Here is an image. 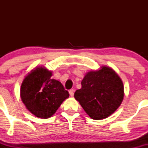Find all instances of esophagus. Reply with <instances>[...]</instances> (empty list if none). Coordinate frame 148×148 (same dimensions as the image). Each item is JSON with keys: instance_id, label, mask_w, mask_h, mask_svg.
Returning a JSON list of instances; mask_svg holds the SVG:
<instances>
[{"instance_id": "34e87169", "label": "esophagus", "mask_w": 148, "mask_h": 148, "mask_svg": "<svg viewBox=\"0 0 148 148\" xmlns=\"http://www.w3.org/2000/svg\"><path fill=\"white\" fill-rule=\"evenodd\" d=\"M69 95H70L71 97H73V96H74V89H71L69 91Z\"/></svg>"}]
</instances>
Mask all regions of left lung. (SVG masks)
<instances>
[{
  "label": "left lung",
  "instance_id": "1",
  "mask_svg": "<svg viewBox=\"0 0 148 148\" xmlns=\"http://www.w3.org/2000/svg\"><path fill=\"white\" fill-rule=\"evenodd\" d=\"M123 97V81L113 69L106 66L88 72L81 81V88L74 93V98L94 120H102L113 114Z\"/></svg>",
  "mask_w": 148,
  "mask_h": 148
}]
</instances>
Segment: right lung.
Segmentation results:
<instances>
[{"label": "right lung", "instance_id": "obj_1", "mask_svg": "<svg viewBox=\"0 0 148 148\" xmlns=\"http://www.w3.org/2000/svg\"><path fill=\"white\" fill-rule=\"evenodd\" d=\"M52 75V72L45 67H38L28 73L22 82V101L30 113L40 118L51 117L69 96L68 91L60 81L53 79Z\"/></svg>", "mask_w": 148, "mask_h": 148}]
</instances>
